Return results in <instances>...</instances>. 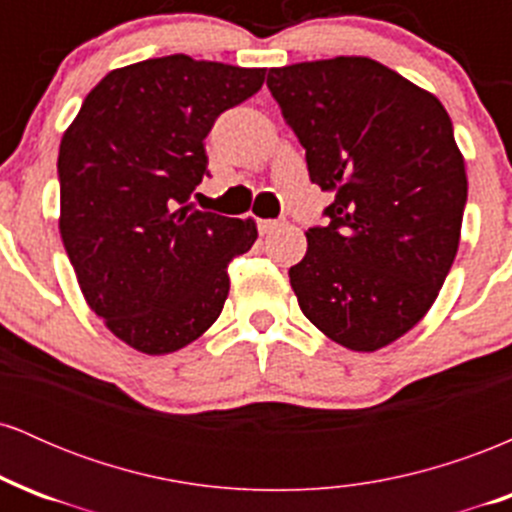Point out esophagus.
Segmentation results:
<instances>
[{"mask_svg":"<svg viewBox=\"0 0 512 512\" xmlns=\"http://www.w3.org/2000/svg\"><path fill=\"white\" fill-rule=\"evenodd\" d=\"M257 226H260V233H272V231H276V228L286 226V221L284 219H262V221H257Z\"/></svg>","mask_w":512,"mask_h":512,"instance_id":"esophagus-1","label":"esophagus"}]
</instances>
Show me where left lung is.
I'll return each instance as SVG.
<instances>
[{
  "label": "left lung",
  "instance_id": "8db88e82",
  "mask_svg": "<svg viewBox=\"0 0 512 512\" xmlns=\"http://www.w3.org/2000/svg\"><path fill=\"white\" fill-rule=\"evenodd\" d=\"M267 86L334 192L289 269L303 315L351 351H375L428 313L460 245L467 173L433 93L368 57L269 69Z\"/></svg>",
  "mask_w": 512,
  "mask_h": 512
}]
</instances>
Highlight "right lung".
Returning a JSON list of instances; mask_svg holds the SVG:
<instances>
[{
  "mask_svg": "<svg viewBox=\"0 0 512 512\" xmlns=\"http://www.w3.org/2000/svg\"><path fill=\"white\" fill-rule=\"evenodd\" d=\"M264 69L168 55L115 69L81 103L57 158L60 233L86 303L117 339L158 356L221 315L228 264L252 219L187 204L216 117L248 101Z\"/></svg>",
  "mask_w": 512,
  "mask_h": 512,
  "instance_id": "1",
  "label": "right lung"
}]
</instances>
